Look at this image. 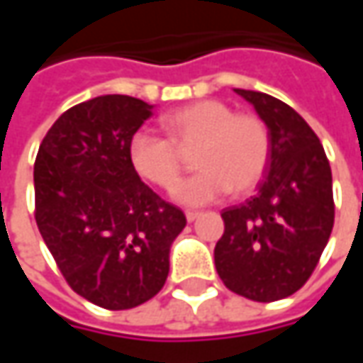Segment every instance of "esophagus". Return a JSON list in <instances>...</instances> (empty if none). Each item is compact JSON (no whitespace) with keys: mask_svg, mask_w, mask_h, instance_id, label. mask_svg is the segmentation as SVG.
Returning <instances> with one entry per match:
<instances>
[{"mask_svg":"<svg viewBox=\"0 0 363 363\" xmlns=\"http://www.w3.org/2000/svg\"><path fill=\"white\" fill-rule=\"evenodd\" d=\"M200 216H202V212H196V210H188V212H186L188 222H194V220H198Z\"/></svg>","mask_w":363,"mask_h":363,"instance_id":"34e87169","label":"esophagus"}]
</instances>
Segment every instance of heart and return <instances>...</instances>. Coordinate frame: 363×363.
Here are the masks:
<instances>
[{"mask_svg":"<svg viewBox=\"0 0 363 363\" xmlns=\"http://www.w3.org/2000/svg\"><path fill=\"white\" fill-rule=\"evenodd\" d=\"M165 137L137 131L129 141V161L137 175L161 189H174L182 174V153H194L202 172L175 189L188 206L216 202L224 194L244 196L257 188L271 161V131L252 113H236L220 101H198L161 119Z\"/></svg>","mask_w":363,"mask_h":363,"instance_id":"obj_1","label":"heart"}]
</instances>
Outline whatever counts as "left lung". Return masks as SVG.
I'll return each instance as SVG.
<instances>
[{
	"mask_svg": "<svg viewBox=\"0 0 363 363\" xmlns=\"http://www.w3.org/2000/svg\"><path fill=\"white\" fill-rule=\"evenodd\" d=\"M236 92L271 131V161L258 194L222 210L214 248L222 283L258 303L285 299L309 281L333 230L331 167L319 137L295 108L258 91Z\"/></svg>",
	"mask_w": 363,
	"mask_h": 363,
	"instance_id": "1",
	"label": "left lung"
}]
</instances>
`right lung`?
<instances>
[{
  "label": "right lung",
  "instance_id": "1",
  "mask_svg": "<svg viewBox=\"0 0 363 363\" xmlns=\"http://www.w3.org/2000/svg\"><path fill=\"white\" fill-rule=\"evenodd\" d=\"M153 106L105 94L62 113L34 163L35 224L66 283L123 311L160 293L186 214L141 182L129 141Z\"/></svg>",
  "mask_w": 363,
  "mask_h": 363
}]
</instances>
